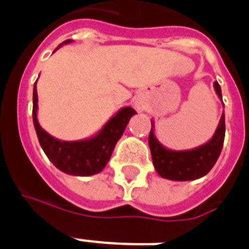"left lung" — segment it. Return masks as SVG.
I'll list each match as a JSON object with an SVG mask.
<instances>
[{"label": "left lung", "mask_w": 249, "mask_h": 249, "mask_svg": "<svg viewBox=\"0 0 249 249\" xmlns=\"http://www.w3.org/2000/svg\"><path fill=\"white\" fill-rule=\"evenodd\" d=\"M217 95L222 101L221 86L213 84ZM155 125L151 121V132L148 137V146L151 150L152 163L160 177L172 181H193L204 177L216 164L221 154L225 140V113L220 119L218 126L213 137L199 147L193 150L176 151L166 148L155 136Z\"/></svg>", "instance_id": "1"}]
</instances>
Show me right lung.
<instances>
[{"instance_id": "add662e5", "label": "right lung", "mask_w": 249, "mask_h": 249, "mask_svg": "<svg viewBox=\"0 0 249 249\" xmlns=\"http://www.w3.org/2000/svg\"><path fill=\"white\" fill-rule=\"evenodd\" d=\"M70 42H72V40H66L54 52ZM36 83L33 86V125L36 129L38 142L49 160L58 169L70 176L88 177L102 172L108 163L113 148L123 136L130 117L137 113L136 111L132 107H123L103 125L99 132L86 140L60 141L50 136L46 130L41 128L38 123V98Z\"/></svg>"}]
</instances>
